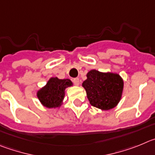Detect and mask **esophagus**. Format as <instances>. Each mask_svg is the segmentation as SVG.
Here are the masks:
<instances>
[{
  "label": "esophagus",
  "instance_id": "34e87169",
  "mask_svg": "<svg viewBox=\"0 0 155 155\" xmlns=\"http://www.w3.org/2000/svg\"><path fill=\"white\" fill-rule=\"evenodd\" d=\"M72 82H73V83H74L76 86H79V78H75V79H72Z\"/></svg>",
  "mask_w": 155,
  "mask_h": 155
}]
</instances>
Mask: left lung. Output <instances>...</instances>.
Masks as SVG:
<instances>
[{"label":"left lung","instance_id":"obj_1","mask_svg":"<svg viewBox=\"0 0 155 155\" xmlns=\"http://www.w3.org/2000/svg\"><path fill=\"white\" fill-rule=\"evenodd\" d=\"M86 77L82 86L92 106L101 110H109L117 106L124 90V80L118 73L92 69Z\"/></svg>","mask_w":155,"mask_h":155}]
</instances>
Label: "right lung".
<instances>
[{
  "instance_id": "1",
  "label": "right lung",
  "mask_w": 155,
  "mask_h": 155,
  "mask_svg": "<svg viewBox=\"0 0 155 155\" xmlns=\"http://www.w3.org/2000/svg\"><path fill=\"white\" fill-rule=\"evenodd\" d=\"M73 86L69 79H60L58 77H51L37 91V97L41 105L47 108H60L63 104L65 89Z\"/></svg>"
}]
</instances>
